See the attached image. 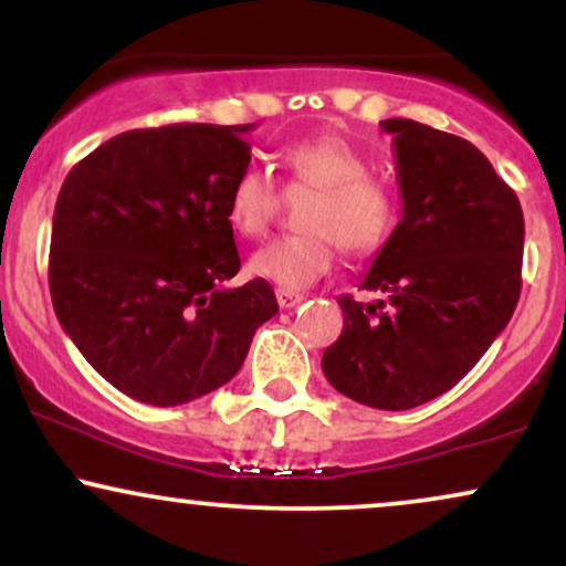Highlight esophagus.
Segmentation results:
<instances>
[{"mask_svg":"<svg viewBox=\"0 0 566 566\" xmlns=\"http://www.w3.org/2000/svg\"><path fill=\"white\" fill-rule=\"evenodd\" d=\"M276 303L279 308H295L297 303H303V295H297V292H290V290H276Z\"/></svg>","mask_w":566,"mask_h":566,"instance_id":"34e87169","label":"esophagus"}]
</instances>
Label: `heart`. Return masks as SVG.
Masks as SVG:
<instances>
[{"label": "heart", "instance_id": "b5f03b06", "mask_svg": "<svg viewBox=\"0 0 566 566\" xmlns=\"http://www.w3.org/2000/svg\"><path fill=\"white\" fill-rule=\"evenodd\" d=\"M290 188H311L301 205V233L271 239L252 252L250 274L282 290H305L327 274L335 244L348 258H369L391 239L396 201L369 178V161L340 135H308L279 151ZM276 186L261 167L247 165L233 178L226 218L239 237H261L276 216Z\"/></svg>", "mask_w": 566, "mask_h": 566}]
</instances>
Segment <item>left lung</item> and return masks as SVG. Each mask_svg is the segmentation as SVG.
Wrapping results in <instances>:
<instances>
[{"label": "left lung", "mask_w": 566, "mask_h": 566, "mask_svg": "<svg viewBox=\"0 0 566 566\" xmlns=\"http://www.w3.org/2000/svg\"><path fill=\"white\" fill-rule=\"evenodd\" d=\"M380 127L394 135L401 220L361 290L386 301L337 297L343 333L322 369L359 405L412 409L450 391L511 322L524 216L473 143L412 119Z\"/></svg>", "instance_id": "8db88e82"}]
</instances>
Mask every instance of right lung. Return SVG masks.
I'll return each mask as SVG.
<instances>
[{
  "label": "right lung",
  "mask_w": 566,
  "mask_h": 566,
  "mask_svg": "<svg viewBox=\"0 0 566 566\" xmlns=\"http://www.w3.org/2000/svg\"><path fill=\"white\" fill-rule=\"evenodd\" d=\"M255 125L129 129L63 180L50 242L55 316L84 359L143 405L216 391L276 314L265 279L239 271L226 201Z\"/></svg>",
  "instance_id": "obj_1"
}]
</instances>
